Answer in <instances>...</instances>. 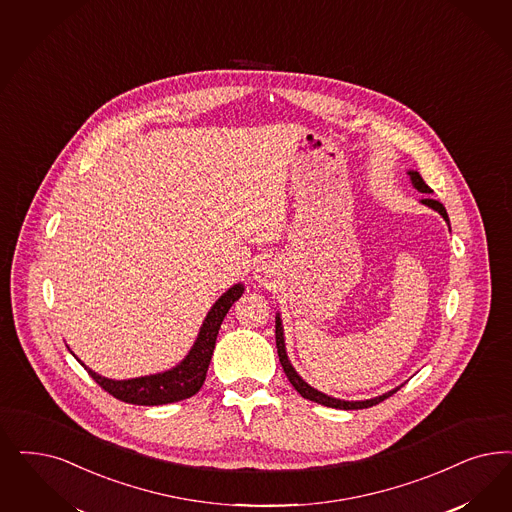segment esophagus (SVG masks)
I'll list each match as a JSON object with an SVG mask.
<instances>
[{
	"label": "esophagus",
	"instance_id": "esophagus-1",
	"mask_svg": "<svg viewBox=\"0 0 512 512\" xmlns=\"http://www.w3.org/2000/svg\"><path fill=\"white\" fill-rule=\"evenodd\" d=\"M268 278H270V272L266 270L265 266H263V268H257V274H255V280H257V282L261 283V285H266Z\"/></svg>",
	"mask_w": 512,
	"mask_h": 512
}]
</instances>
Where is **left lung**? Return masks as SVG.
Instances as JSON below:
<instances>
[{
    "label": "left lung",
    "instance_id": "1",
    "mask_svg": "<svg viewBox=\"0 0 512 512\" xmlns=\"http://www.w3.org/2000/svg\"><path fill=\"white\" fill-rule=\"evenodd\" d=\"M408 176H410L412 185H414V187H416L420 193H433V191L429 189V185L423 181L422 176H420L418 172H408ZM422 204L429 206V208H433L435 212L441 213L442 217H444V221H448V213H446L444 206H442L439 200H433V198H423ZM276 348H278V355H280V363H282L283 372H285L287 380L291 382V386L297 389V391H299L300 395H302L304 399H308V401H314V403H318V405L331 406V408H340V410H359V408H369V406L378 405V403H382L384 399L391 397L395 391H399V389L403 388V384H401L399 388L391 389V391H388V393H384V395H378V397H374V399H367V401H342V399L329 397V395L321 393V391H318V389H314L312 386H308V384H306V382L300 378L299 374H297V371L293 369V365L289 363V357H287V352H285V340H283L282 318H280V314L276 316Z\"/></svg>",
    "mask_w": 512,
    "mask_h": 512
}]
</instances>
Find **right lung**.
<instances>
[{"mask_svg":"<svg viewBox=\"0 0 512 512\" xmlns=\"http://www.w3.org/2000/svg\"><path fill=\"white\" fill-rule=\"evenodd\" d=\"M242 293H244V285L236 283L230 287L227 293H223L219 297L204 319L191 352L187 353V357L170 371L141 376V378H130V380H111V378H104V376L90 371L87 365L81 363V359H77V361L87 369L92 380L100 388L106 389L109 395H113L115 399L124 401V403L157 406L189 399V397H193L194 393H198V389L202 388L210 361H212L213 348H215V340L219 335L221 323L227 316L230 306L234 304V300L240 299Z\"/></svg>","mask_w":512,"mask_h":512,"instance_id":"1","label":"right lung"}]
</instances>
